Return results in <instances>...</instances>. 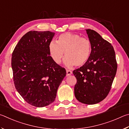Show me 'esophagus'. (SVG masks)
Listing matches in <instances>:
<instances>
[{"label": "esophagus", "instance_id": "1", "mask_svg": "<svg viewBox=\"0 0 129 129\" xmlns=\"http://www.w3.org/2000/svg\"><path fill=\"white\" fill-rule=\"evenodd\" d=\"M66 73H67V76H69L73 74V72H72L71 70H67Z\"/></svg>", "mask_w": 129, "mask_h": 129}]
</instances>
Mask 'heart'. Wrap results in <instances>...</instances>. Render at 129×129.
<instances>
[{"label":"heart","instance_id":"1","mask_svg":"<svg viewBox=\"0 0 129 129\" xmlns=\"http://www.w3.org/2000/svg\"><path fill=\"white\" fill-rule=\"evenodd\" d=\"M91 42L88 38L71 33L62 34L57 42L52 41L49 45V54L54 62L60 64L65 53L64 63L69 67L84 65L91 55Z\"/></svg>","mask_w":129,"mask_h":129}]
</instances>
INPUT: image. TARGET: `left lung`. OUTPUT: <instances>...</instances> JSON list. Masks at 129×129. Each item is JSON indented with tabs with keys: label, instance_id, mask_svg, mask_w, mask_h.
<instances>
[{
	"label": "left lung",
	"instance_id": "1",
	"mask_svg": "<svg viewBox=\"0 0 129 129\" xmlns=\"http://www.w3.org/2000/svg\"><path fill=\"white\" fill-rule=\"evenodd\" d=\"M91 41V55L85 64L73 71L77 80L74 87L76 99L92 105L108 96L116 76L117 63L113 47L96 31L86 29Z\"/></svg>",
	"mask_w": 129,
	"mask_h": 129
}]
</instances>
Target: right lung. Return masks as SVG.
Listing matches in <instances>:
<instances>
[{
    "label": "right lung",
    "instance_id": "1",
    "mask_svg": "<svg viewBox=\"0 0 129 129\" xmlns=\"http://www.w3.org/2000/svg\"><path fill=\"white\" fill-rule=\"evenodd\" d=\"M50 31H29L13 50L11 66L16 89L24 100L36 107L49 105L66 75L64 68L52 59L49 45L54 36Z\"/></svg>",
    "mask_w": 129,
    "mask_h": 129
}]
</instances>
